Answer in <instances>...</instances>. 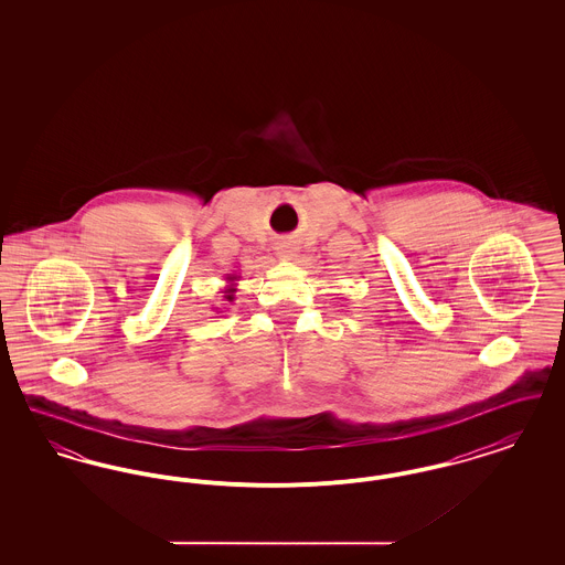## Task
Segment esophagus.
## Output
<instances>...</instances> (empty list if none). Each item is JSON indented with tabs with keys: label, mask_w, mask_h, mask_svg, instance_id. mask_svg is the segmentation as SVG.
I'll use <instances>...</instances> for the list:
<instances>
[{
	"label": "esophagus",
	"mask_w": 565,
	"mask_h": 565,
	"mask_svg": "<svg viewBox=\"0 0 565 565\" xmlns=\"http://www.w3.org/2000/svg\"><path fill=\"white\" fill-rule=\"evenodd\" d=\"M296 247L290 242H281L277 243V256L279 258H286V260H290V258H295Z\"/></svg>",
	"instance_id": "34e87169"
}]
</instances>
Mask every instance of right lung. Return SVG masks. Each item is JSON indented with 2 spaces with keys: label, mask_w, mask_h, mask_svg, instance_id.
I'll return each instance as SVG.
<instances>
[{
  "label": "right lung",
  "mask_w": 565,
  "mask_h": 565,
  "mask_svg": "<svg viewBox=\"0 0 565 565\" xmlns=\"http://www.w3.org/2000/svg\"><path fill=\"white\" fill-rule=\"evenodd\" d=\"M239 277L237 275H226V281H228V286L222 290V298L226 300V302H233L235 300V292H237V288H235V281H237Z\"/></svg>",
  "instance_id": "1"
}]
</instances>
